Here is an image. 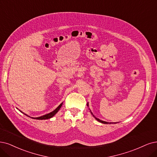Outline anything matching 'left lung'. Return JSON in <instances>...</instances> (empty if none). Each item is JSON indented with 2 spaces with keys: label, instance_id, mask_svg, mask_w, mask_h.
Wrapping results in <instances>:
<instances>
[{
  "label": "left lung",
  "instance_id": "8db88e82",
  "mask_svg": "<svg viewBox=\"0 0 157 157\" xmlns=\"http://www.w3.org/2000/svg\"><path fill=\"white\" fill-rule=\"evenodd\" d=\"M87 106H89V103H87ZM90 113H91V114L94 117V118L97 120V121H99V122H100V123H102V124H117V123H115V122H107V121H103V120H100L99 118H96L95 116L93 114V113H92V111H90Z\"/></svg>",
  "mask_w": 157,
  "mask_h": 157
}]
</instances>
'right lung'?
I'll return each mask as SVG.
<instances>
[{
    "instance_id": "right-lung-1",
    "label": "right lung",
    "mask_w": 157,
    "mask_h": 157,
    "mask_svg": "<svg viewBox=\"0 0 157 157\" xmlns=\"http://www.w3.org/2000/svg\"><path fill=\"white\" fill-rule=\"evenodd\" d=\"M62 105H63V103H61L60 105L58 106L55 110H54L52 112H51V113H48V114H44V115H43V116H41V117H36V118H34V117H30V116H28V115H27V114H25L24 113H22V111H21L20 110L19 111L21 112V113H22L23 114H25V115H26L27 117H30V118H33V119H36V120H47V119H50V118H52L54 117V116L59 111V109H60V108L61 107V106H62Z\"/></svg>"
}]
</instances>
